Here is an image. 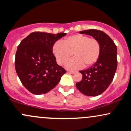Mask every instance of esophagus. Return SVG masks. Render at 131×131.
<instances>
[{"label":"esophagus","mask_w":131,"mask_h":131,"mask_svg":"<svg viewBox=\"0 0 131 131\" xmlns=\"http://www.w3.org/2000/svg\"><path fill=\"white\" fill-rule=\"evenodd\" d=\"M68 73H71V74H74V73H77V71H73V70H68Z\"/></svg>","instance_id":"obj_1"}]
</instances>
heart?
I'll use <instances>...</instances> for the list:
<instances>
[{
    "mask_svg": "<svg viewBox=\"0 0 131 131\" xmlns=\"http://www.w3.org/2000/svg\"><path fill=\"white\" fill-rule=\"evenodd\" d=\"M101 51L97 39L77 34L66 38L63 42L58 41L53 47V53L59 64H64L73 55L74 58L67 63L69 68L90 67L98 60Z\"/></svg>",
    "mask_w": 131,
    "mask_h": 131,
    "instance_id": "heart-1",
    "label": "heart"
}]
</instances>
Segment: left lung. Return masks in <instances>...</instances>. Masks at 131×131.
Here are the masks:
<instances>
[{"mask_svg": "<svg viewBox=\"0 0 131 131\" xmlns=\"http://www.w3.org/2000/svg\"><path fill=\"white\" fill-rule=\"evenodd\" d=\"M79 33L91 36L100 44L101 51L98 60L89 68L80 71L82 74V80L76 83L81 93L95 97L102 93L112 82L117 67V46L112 39L102 31L89 29Z\"/></svg>", "mask_w": 131, "mask_h": 131, "instance_id": "obj_1", "label": "left lung"}]
</instances>
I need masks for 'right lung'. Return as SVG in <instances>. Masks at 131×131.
Wrapping results in <instances>:
<instances>
[{"instance_id": "1", "label": "right lung", "mask_w": 131, "mask_h": 131, "mask_svg": "<svg viewBox=\"0 0 131 131\" xmlns=\"http://www.w3.org/2000/svg\"><path fill=\"white\" fill-rule=\"evenodd\" d=\"M66 34L34 32L19 44L15 68L23 85L33 94L48 93L56 86L66 73L57 64L53 53L54 42Z\"/></svg>"}]
</instances>
